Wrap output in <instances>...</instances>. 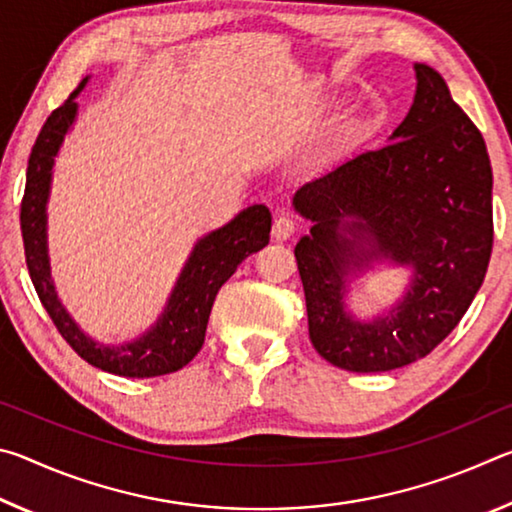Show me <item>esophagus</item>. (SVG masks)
<instances>
[{
  "label": "esophagus",
  "mask_w": 512,
  "mask_h": 512,
  "mask_svg": "<svg viewBox=\"0 0 512 512\" xmlns=\"http://www.w3.org/2000/svg\"><path fill=\"white\" fill-rule=\"evenodd\" d=\"M293 232H296V223H293L289 216H277L273 221V237L277 241H287Z\"/></svg>",
  "instance_id": "esophagus-1"
}]
</instances>
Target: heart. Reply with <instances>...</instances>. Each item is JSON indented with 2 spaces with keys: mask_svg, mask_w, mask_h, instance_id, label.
<instances>
[{
  "mask_svg": "<svg viewBox=\"0 0 512 512\" xmlns=\"http://www.w3.org/2000/svg\"><path fill=\"white\" fill-rule=\"evenodd\" d=\"M357 128H359L357 121H350V124H345V126L341 128V135H339V137H348V135H352L354 131H357ZM329 155H332L329 151H320V153L316 155V158H314L316 167H325V164L329 162Z\"/></svg>",
  "mask_w": 512,
  "mask_h": 512,
  "instance_id": "heart-1",
  "label": "heart"
}]
</instances>
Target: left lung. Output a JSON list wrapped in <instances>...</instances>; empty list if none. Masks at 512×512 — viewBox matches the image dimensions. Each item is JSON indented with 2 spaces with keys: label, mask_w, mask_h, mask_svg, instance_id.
Listing matches in <instances>:
<instances>
[{
  "label": "left lung",
  "mask_w": 512,
  "mask_h": 512,
  "mask_svg": "<svg viewBox=\"0 0 512 512\" xmlns=\"http://www.w3.org/2000/svg\"><path fill=\"white\" fill-rule=\"evenodd\" d=\"M415 99L384 149L300 187L311 221L296 244L309 339L350 372H386L445 341L481 289L492 253V167L483 135L436 69L415 63ZM409 265L412 287L386 317L344 309V280L372 261Z\"/></svg>",
  "instance_id": "1"
}]
</instances>
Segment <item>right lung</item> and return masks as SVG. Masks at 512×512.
Returning <instances> with one entry per match:
<instances>
[{
	"instance_id": "add662e5",
	"label": "right lung",
	"mask_w": 512,
	"mask_h": 512,
	"mask_svg": "<svg viewBox=\"0 0 512 512\" xmlns=\"http://www.w3.org/2000/svg\"><path fill=\"white\" fill-rule=\"evenodd\" d=\"M85 83H88V76L79 83V88L69 94L63 106L47 117L29 155L20 225L31 282L60 336L94 368L133 379L169 375V372L185 368L203 348L207 320H210L216 293L248 255L257 253L268 244L271 212L266 205H250L230 223H225L223 228L198 239L185 268L180 271L162 316L140 339L121 345H106L90 339L67 314V309L60 305L54 280H51L47 253L51 169H54V158L60 144L72 128L76 112H79L76 97L85 88Z\"/></svg>"
}]
</instances>
